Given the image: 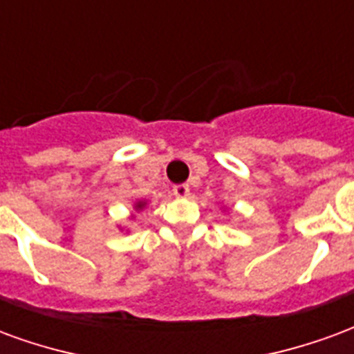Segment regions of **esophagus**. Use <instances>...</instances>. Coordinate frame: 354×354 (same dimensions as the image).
I'll list each match as a JSON object with an SVG mask.
<instances>
[{"instance_id": "esophagus-1", "label": "esophagus", "mask_w": 354, "mask_h": 354, "mask_svg": "<svg viewBox=\"0 0 354 354\" xmlns=\"http://www.w3.org/2000/svg\"><path fill=\"white\" fill-rule=\"evenodd\" d=\"M172 192H174V195H176V197H187V195H189V185L178 184V185H174V189H172Z\"/></svg>"}]
</instances>
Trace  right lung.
I'll use <instances>...</instances> for the list:
<instances>
[{"label":"right lung","mask_w":354,"mask_h":354,"mask_svg":"<svg viewBox=\"0 0 354 354\" xmlns=\"http://www.w3.org/2000/svg\"><path fill=\"white\" fill-rule=\"evenodd\" d=\"M144 207V203H138V205H136V208H142Z\"/></svg>","instance_id":"1"}]
</instances>
